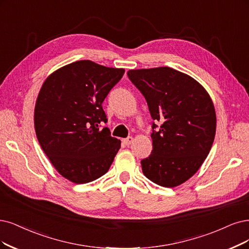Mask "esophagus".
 I'll use <instances>...</instances> for the list:
<instances>
[{
    "instance_id": "obj_1",
    "label": "esophagus",
    "mask_w": 249,
    "mask_h": 249,
    "mask_svg": "<svg viewBox=\"0 0 249 249\" xmlns=\"http://www.w3.org/2000/svg\"><path fill=\"white\" fill-rule=\"evenodd\" d=\"M132 142H133V137H132V136H129V137H127V139H124V140H123V142H124L126 145L131 144Z\"/></svg>"
}]
</instances>
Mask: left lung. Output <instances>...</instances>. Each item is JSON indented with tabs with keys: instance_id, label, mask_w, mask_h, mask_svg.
Wrapping results in <instances>:
<instances>
[{
	"instance_id": "1",
	"label": "left lung",
	"mask_w": 249,
	"mask_h": 249,
	"mask_svg": "<svg viewBox=\"0 0 249 249\" xmlns=\"http://www.w3.org/2000/svg\"><path fill=\"white\" fill-rule=\"evenodd\" d=\"M127 75L144 96L153 120L162 123L151 135L153 151L142 160V172L161 187H178L198 171L213 143V99L194 78L168 67L130 70Z\"/></svg>"
}]
</instances>
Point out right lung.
Masks as SVG:
<instances>
[{"mask_svg": "<svg viewBox=\"0 0 249 249\" xmlns=\"http://www.w3.org/2000/svg\"><path fill=\"white\" fill-rule=\"evenodd\" d=\"M124 69L79 60L54 71L36 100L34 124L53 167L73 183L95 180L107 172L121 142L110 136L103 101Z\"/></svg>", "mask_w": 249, "mask_h": 249, "instance_id": "right-lung-1", "label": "right lung"}]
</instances>
